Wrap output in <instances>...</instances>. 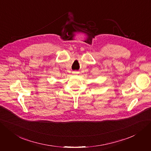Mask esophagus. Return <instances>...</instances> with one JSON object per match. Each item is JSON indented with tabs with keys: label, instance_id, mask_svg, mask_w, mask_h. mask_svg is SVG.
I'll list each match as a JSON object with an SVG mask.
<instances>
[{
	"label": "esophagus",
	"instance_id": "34e87169",
	"mask_svg": "<svg viewBox=\"0 0 151 151\" xmlns=\"http://www.w3.org/2000/svg\"><path fill=\"white\" fill-rule=\"evenodd\" d=\"M74 74H76V73H77V72H74Z\"/></svg>",
	"mask_w": 151,
	"mask_h": 151
}]
</instances>
